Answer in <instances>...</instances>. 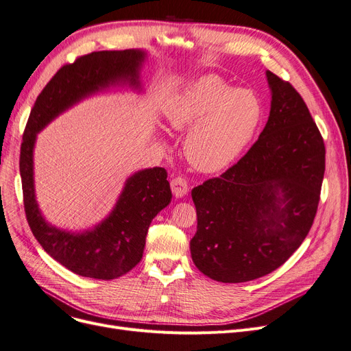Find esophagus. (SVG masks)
Returning <instances> with one entry per match:
<instances>
[{
    "label": "esophagus",
    "mask_w": 351,
    "mask_h": 351,
    "mask_svg": "<svg viewBox=\"0 0 351 351\" xmlns=\"http://www.w3.org/2000/svg\"><path fill=\"white\" fill-rule=\"evenodd\" d=\"M171 190L173 194L176 195L177 199L184 197V195L189 193V186H187V181L181 177H176L171 181Z\"/></svg>",
    "instance_id": "obj_1"
}]
</instances>
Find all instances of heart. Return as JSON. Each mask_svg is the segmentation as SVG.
I'll list each match as a JSON object with an SVG mask.
<instances>
[{
  "instance_id": "obj_1",
  "label": "heart",
  "mask_w": 351,
  "mask_h": 351,
  "mask_svg": "<svg viewBox=\"0 0 351 351\" xmlns=\"http://www.w3.org/2000/svg\"><path fill=\"white\" fill-rule=\"evenodd\" d=\"M164 122L186 131L183 152L200 173L213 174L230 167L250 145L261 125L263 106L250 89L237 88L215 75L191 80L167 101Z\"/></svg>"
}]
</instances>
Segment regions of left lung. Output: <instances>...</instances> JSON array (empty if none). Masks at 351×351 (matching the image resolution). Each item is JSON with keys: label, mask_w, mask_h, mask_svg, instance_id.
Returning a JSON list of instances; mask_svg holds the SVG:
<instances>
[{"label": "left lung", "mask_w": 351, "mask_h": 351, "mask_svg": "<svg viewBox=\"0 0 351 351\" xmlns=\"http://www.w3.org/2000/svg\"><path fill=\"white\" fill-rule=\"evenodd\" d=\"M268 122L246 156L191 190L197 232L190 242L199 271L219 282L254 281L279 268L310 232L326 148L300 93L266 70Z\"/></svg>", "instance_id": "left-lung-1"}]
</instances>
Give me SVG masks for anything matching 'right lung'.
Instances as JSON below:
<instances>
[{
    "mask_svg": "<svg viewBox=\"0 0 351 351\" xmlns=\"http://www.w3.org/2000/svg\"><path fill=\"white\" fill-rule=\"evenodd\" d=\"M148 58L143 49L106 50L82 56L63 66L37 96L25 125L20 152L24 208L38 243L64 268L80 276L115 279L141 261L148 228L171 202L167 171L144 168L125 181L110 213L92 229L72 232L49 223L36 200L34 147L37 134L63 112L86 97L115 86L143 92L141 69Z\"/></svg>",
    "mask_w": 351,
    "mask_h": 351,
    "instance_id": "obj_1",
    "label": "right lung"
}]
</instances>
